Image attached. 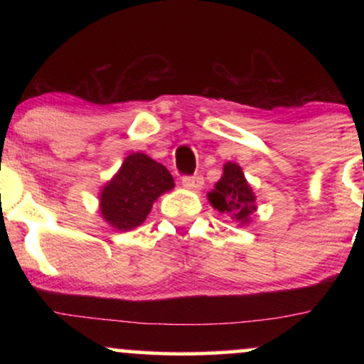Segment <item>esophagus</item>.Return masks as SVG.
<instances>
[{
	"label": "esophagus",
	"instance_id": "34e87169",
	"mask_svg": "<svg viewBox=\"0 0 364 364\" xmlns=\"http://www.w3.org/2000/svg\"><path fill=\"white\" fill-rule=\"evenodd\" d=\"M181 183L186 190L198 191V190H202V186H203V178L202 176H185L181 179Z\"/></svg>",
	"mask_w": 364,
	"mask_h": 364
}]
</instances>
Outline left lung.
I'll return each mask as SVG.
<instances>
[{
	"instance_id": "8db88e82",
	"label": "left lung",
	"mask_w": 364,
	"mask_h": 364,
	"mask_svg": "<svg viewBox=\"0 0 364 364\" xmlns=\"http://www.w3.org/2000/svg\"><path fill=\"white\" fill-rule=\"evenodd\" d=\"M208 202L223 214L231 215L240 225L250 223V217L257 210V196L246 181L243 171L235 162L224 164L223 178L208 193Z\"/></svg>"
}]
</instances>
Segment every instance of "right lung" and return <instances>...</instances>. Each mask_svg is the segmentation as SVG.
<instances>
[{"label": "right lung", "instance_id": "add662e5", "mask_svg": "<svg viewBox=\"0 0 364 364\" xmlns=\"http://www.w3.org/2000/svg\"><path fill=\"white\" fill-rule=\"evenodd\" d=\"M173 188L174 179L164 166L147 154H129L102 188L99 198L102 219L118 231L139 228L147 219L154 202Z\"/></svg>", "mask_w": 364, "mask_h": 364}]
</instances>
